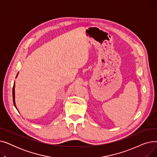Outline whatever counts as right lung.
I'll list each match as a JSON object with an SVG mask.
<instances>
[{
    "mask_svg": "<svg viewBox=\"0 0 157 157\" xmlns=\"http://www.w3.org/2000/svg\"><path fill=\"white\" fill-rule=\"evenodd\" d=\"M18 73L17 74V75H16V77H17ZM14 87H15V83H14V85H13V104H14V105L15 106V108H16V104H15V98H14ZM17 109V108H16Z\"/></svg>",
    "mask_w": 157,
    "mask_h": 157,
    "instance_id": "add662e5",
    "label": "right lung"
}]
</instances>
